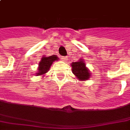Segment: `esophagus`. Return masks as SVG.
I'll list each match as a JSON object with an SVG mask.
<instances>
[{
	"instance_id": "obj_1",
	"label": "esophagus",
	"mask_w": 130,
	"mask_h": 130,
	"mask_svg": "<svg viewBox=\"0 0 130 130\" xmlns=\"http://www.w3.org/2000/svg\"><path fill=\"white\" fill-rule=\"evenodd\" d=\"M68 57L67 56H61V60L63 61H68Z\"/></svg>"
}]
</instances>
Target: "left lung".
I'll use <instances>...</instances> for the list:
<instances>
[{"label":"left lung","mask_w":130,"mask_h":130,"mask_svg":"<svg viewBox=\"0 0 130 130\" xmlns=\"http://www.w3.org/2000/svg\"><path fill=\"white\" fill-rule=\"evenodd\" d=\"M71 65L72 67V73L76 76V78L80 81H84L91 78L90 70L86 67L84 59L78 60L76 62H72Z\"/></svg>","instance_id":"obj_1"}]
</instances>
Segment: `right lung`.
<instances>
[{
  "instance_id": "right-lung-1",
  "label": "right lung",
  "mask_w": 130,
  "mask_h": 130,
  "mask_svg": "<svg viewBox=\"0 0 130 130\" xmlns=\"http://www.w3.org/2000/svg\"><path fill=\"white\" fill-rule=\"evenodd\" d=\"M59 57L56 55H52L50 56H44L42 57V59L38 63V69H37V72L35 75L36 76H44V74H46L49 70L52 64L53 63L54 61H58Z\"/></svg>"
}]
</instances>
